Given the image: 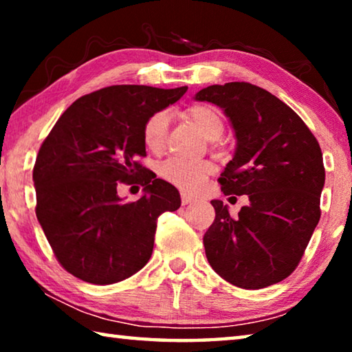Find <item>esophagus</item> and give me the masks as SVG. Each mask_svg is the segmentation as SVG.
<instances>
[{
	"mask_svg": "<svg viewBox=\"0 0 352 352\" xmlns=\"http://www.w3.org/2000/svg\"><path fill=\"white\" fill-rule=\"evenodd\" d=\"M194 201V197H190V195H188V194H182V204L183 205H189V204H192Z\"/></svg>",
	"mask_w": 352,
	"mask_h": 352,
	"instance_id": "esophagus-1",
	"label": "esophagus"
}]
</instances>
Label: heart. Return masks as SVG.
<instances>
[{
    "label": "heart",
    "mask_w": 352,
    "mask_h": 352,
    "mask_svg": "<svg viewBox=\"0 0 352 352\" xmlns=\"http://www.w3.org/2000/svg\"><path fill=\"white\" fill-rule=\"evenodd\" d=\"M186 116L206 140L216 141L225 130L223 116L219 109L210 104H192L184 110ZM169 118L164 111H157L146 119L142 126V141L151 152L162 151L168 133ZM214 170L210 162H183V160L169 158L160 164L158 175L164 182L174 184L184 192H197Z\"/></svg>",
    "instance_id": "b5f03b06"
}]
</instances>
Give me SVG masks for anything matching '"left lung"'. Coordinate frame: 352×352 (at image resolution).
I'll list each match as a JSON object with an SVG mask.
<instances>
[{"mask_svg": "<svg viewBox=\"0 0 352 352\" xmlns=\"http://www.w3.org/2000/svg\"><path fill=\"white\" fill-rule=\"evenodd\" d=\"M195 99L230 118L237 146L219 183L225 195L248 197L236 217L222 200L211 201L216 219L204 236L208 262L237 287H269L296 269L320 220V144L287 104L248 82L206 87Z\"/></svg>", "mask_w": 352, "mask_h": 352, "instance_id": "obj_1", "label": "left lung"}]
</instances>
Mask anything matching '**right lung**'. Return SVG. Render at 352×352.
<instances>
[{
	"instance_id": "add662e5",
	"label": "right lung",
	"mask_w": 352,
	"mask_h": 352,
	"mask_svg": "<svg viewBox=\"0 0 352 352\" xmlns=\"http://www.w3.org/2000/svg\"><path fill=\"white\" fill-rule=\"evenodd\" d=\"M188 87L163 90L111 85L71 104L41 144L32 180L35 214L65 270L91 284H113L151 259L157 220L180 208V194L138 158L146 119L177 102ZM121 184L145 195L122 202Z\"/></svg>"
}]
</instances>
